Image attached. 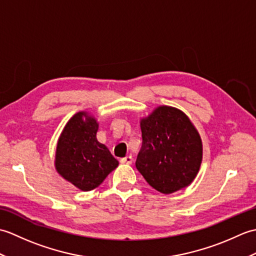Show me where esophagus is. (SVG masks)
I'll list each match as a JSON object with an SVG mask.
<instances>
[{"label":"esophagus","instance_id":"obj_1","mask_svg":"<svg viewBox=\"0 0 256 256\" xmlns=\"http://www.w3.org/2000/svg\"><path fill=\"white\" fill-rule=\"evenodd\" d=\"M121 162H122V164H128V165L132 164V162H133V157L131 155L125 156L124 158H121Z\"/></svg>","mask_w":256,"mask_h":256}]
</instances>
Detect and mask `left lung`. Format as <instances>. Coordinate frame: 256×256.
Masks as SVG:
<instances>
[{
  "label": "left lung",
  "instance_id": "obj_1",
  "mask_svg": "<svg viewBox=\"0 0 256 256\" xmlns=\"http://www.w3.org/2000/svg\"><path fill=\"white\" fill-rule=\"evenodd\" d=\"M140 126L143 144L135 165L145 180L165 194L188 187L202 162V140L190 118L177 108L160 106Z\"/></svg>",
  "mask_w": 256,
  "mask_h": 256
}]
</instances>
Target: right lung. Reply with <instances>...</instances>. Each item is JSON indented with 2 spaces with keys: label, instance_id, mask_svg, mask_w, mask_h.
Here are the masks:
<instances>
[{
  "label": "right lung",
  "instance_id": "obj_1",
  "mask_svg": "<svg viewBox=\"0 0 256 256\" xmlns=\"http://www.w3.org/2000/svg\"><path fill=\"white\" fill-rule=\"evenodd\" d=\"M99 123L91 113L80 111L69 120L58 138L55 168L64 180L81 192H90L118 166V160L96 140Z\"/></svg>",
  "mask_w": 256,
  "mask_h": 256
}]
</instances>
